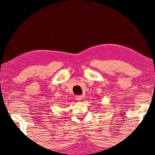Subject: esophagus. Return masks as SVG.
<instances>
[{
  "label": "esophagus",
  "instance_id": "1",
  "mask_svg": "<svg viewBox=\"0 0 155 155\" xmlns=\"http://www.w3.org/2000/svg\"><path fill=\"white\" fill-rule=\"evenodd\" d=\"M82 98H82L81 96H77V97H76V100H77L78 101H81Z\"/></svg>",
  "mask_w": 155,
  "mask_h": 155
}]
</instances>
